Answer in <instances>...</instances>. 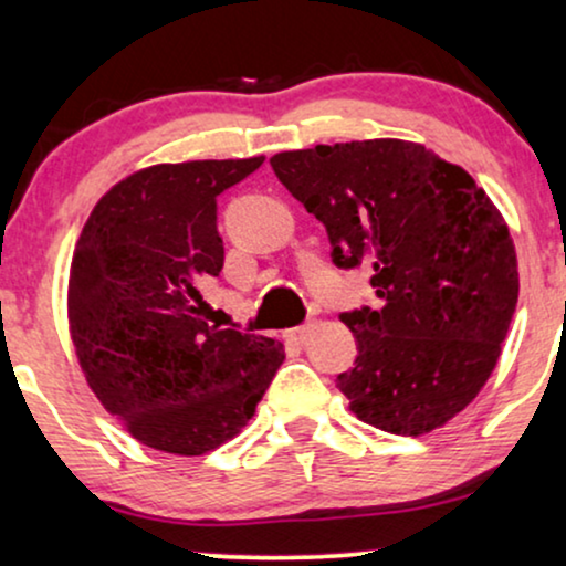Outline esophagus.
Returning <instances> with one entry per match:
<instances>
[{
  "mask_svg": "<svg viewBox=\"0 0 566 566\" xmlns=\"http://www.w3.org/2000/svg\"><path fill=\"white\" fill-rule=\"evenodd\" d=\"M311 329H314V322H303V324H297V327L284 329V340H290V343H303L305 337L311 335Z\"/></svg>",
  "mask_w": 566,
  "mask_h": 566,
  "instance_id": "esophagus-1",
  "label": "esophagus"
}]
</instances>
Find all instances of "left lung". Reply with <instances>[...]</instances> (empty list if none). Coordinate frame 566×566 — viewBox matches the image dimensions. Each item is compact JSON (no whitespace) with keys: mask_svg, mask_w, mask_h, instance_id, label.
<instances>
[{"mask_svg":"<svg viewBox=\"0 0 566 566\" xmlns=\"http://www.w3.org/2000/svg\"><path fill=\"white\" fill-rule=\"evenodd\" d=\"M271 167L324 223L337 269L375 271L380 308L340 314L359 348L337 375L350 412L396 437L444 426L482 391L516 311L497 207L463 167L409 140L282 151Z\"/></svg>","mask_w":566,"mask_h":566,"instance_id":"8db88e82","label":"left lung"}]
</instances>
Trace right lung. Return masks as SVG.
<instances>
[{
  "instance_id": "1",
  "label": "right lung",
  "mask_w": 566,
  "mask_h": 566,
  "mask_svg": "<svg viewBox=\"0 0 566 566\" xmlns=\"http://www.w3.org/2000/svg\"><path fill=\"white\" fill-rule=\"evenodd\" d=\"M265 157L154 165L93 207L69 279L84 378L140 444L191 458L237 437L284 361L263 335L201 319L223 269L218 197Z\"/></svg>"
}]
</instances>
